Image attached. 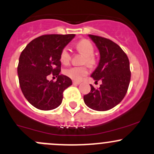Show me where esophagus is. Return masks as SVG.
<instances>
[{
  "label": "esophagus",
  "mask_w": 154,
  "mask_h": 154,
  "mask_svg": "<svg viewBox=\"0 0 154 154\" xmlns=\"http://www.w3.org/2000/svg\"><path fill=\"white\" fill-rule=\"evenodd\" d=\"M80 82H77V81H73V84L74 85H79L80 84Z\"/></svg>",
  "instance_id": "1"
}]
</instances>
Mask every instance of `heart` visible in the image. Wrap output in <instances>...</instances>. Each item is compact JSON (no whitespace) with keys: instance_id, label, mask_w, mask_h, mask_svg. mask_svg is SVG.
<instances>
[{"instance_id":"1","label":"heart","mask_w":154,"mask_h":154,"mask_svg":"<svg viewBox=\"0 0 154 154\" xmlns=\"http://www.w3.org/2000/svg\"><path fill=\"white\" fill-rule=\"evenodd\" d=\"M77 51L85 56L83 64L86 63L89 65H93L95 64V59L92 56L94 53V47L90 41L88 40H82L79 41L76 45ZM71 60V55L69 50L67 47L64 48L60 53V62L63 65H68ZM88 68L86 66L71 67L65 70L64 73L67 77L75 81H80L83 77L88 74Z\"/></svg>"}]
</instances>
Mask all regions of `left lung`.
Instances as JSON below:
<instances>
[{
  "mask_svg": "<svg viewBox=\"0 0 154 154\" xmlns=\"http://www.w3.org/2000/svg\"><path fill=\"white\" fill-rule=\"evenodd\" d=\"M100 53L98 65L91 74L101 80L98 89L90 85L91 91L83 96L85 104L98 111L110 110L117 105L126 95L131 78L129 61L119 45L99 36L88 34Z\"/></svg>",
  "mask_w": 154,
  "mask_h": 154,
  "instance_id": "obj_1",
  "label": "left lung"
}]
</instances>
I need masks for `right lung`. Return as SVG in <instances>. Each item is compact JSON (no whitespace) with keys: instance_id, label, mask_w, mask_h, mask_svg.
I'll use <instances>...</instances> for the list:
<instances>
[{"instance_id":"right-lung-1","label":"right lung","mask_w":154,"mask_h":154,"mask_svg":"<svg viewBox=\"0 0 154 154\" xmlns=\"http://www.w3.org/2000/svg\"><path fill=\"white\" fill-rule=\"evenodd\" d=\"M75 34H47L29 43L19 56L17 73L21 90L36 108L50 110L62 104L63 92L72 84L71 79L60 74V53ZM52 73L56 82L48 81Z\"/></svg>"}]
</instances>
